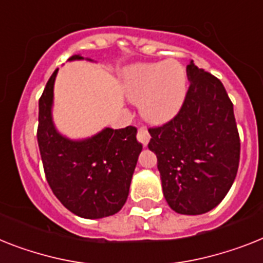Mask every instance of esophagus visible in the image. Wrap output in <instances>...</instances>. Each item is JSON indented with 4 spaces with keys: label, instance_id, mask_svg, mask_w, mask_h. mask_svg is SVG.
<instances>
[{
    "label": "esophagus",
    "instance_id": "1",
    "mask_svg": "<svg viewBox=\"0 0 263 263\" xmlns=\"http://www.w3.org/2000/svg\"><path fill=\"white\" fill-rule=\"evenodd\" d=\"M136 138H138V140L140 143H142L143 145H147L148 144V142H149V134H148V131H147V129H145L144 127H140L138 129V135H136Z\"/></svg>",
    "mask_w": 263,
    "mask_h": 263
}]
</instances>
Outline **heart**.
<instances>
[{"instance_id":"heart-1","label":"heart","mask_w":263,"mask_h":263,"mask_svg":"<svg viewBox=\"0 0 263 263\" xmlns=\"http://www.w3.org/2000/svg\"><path fill=\"white\" fill-rule=\"evenodd\" d=\"M125 95L140 103L143 118L168 120L179 111L187 93V74L178 61L136 64L125 72Z\"/></svg>"}]
</instances>
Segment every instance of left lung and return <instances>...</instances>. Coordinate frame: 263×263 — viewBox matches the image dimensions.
Here are the masks:
<instances>
[{
  "instance_id": "obj_1",
  "label": "left lung",
  "mask_w": 263,
  "mask_h": 263,
  "mask_svg": "<svg viewBox=\"0 0 263 263\" xmlns=\"http://www.w3.org/2000/svg\"><path fill=\"white\" fill-rule=\"evenodd\" d=\"M190 87L180 111L149 128L164 198L178 214L199 215L217 207L237 176L240 140L233 103L223 84L187 65Z\"/></svg>"
}]
</instances>
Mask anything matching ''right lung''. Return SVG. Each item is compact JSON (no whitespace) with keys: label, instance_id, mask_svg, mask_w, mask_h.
<instances>
[{"label":"right lung","instance_id":"1","mask_svg":"<svg viewBox=\"0 0 263 263\" xmlns=\"http://www.w3.org/2000/svg\"><path fill=\"white\" fill-rule=\"evenodd\" d=\"M83 59L74 54L69 61ZM57 70L48 80L39 101L37 142L46 180L70 213L87 219L109 217L121 210L128 198L143 148L136 140L138 129L132 125L121 129L104 128L83 140L61 135L52 119Z\"/></svg>","mask_w":263,"mask_h":263}]
</instances>
